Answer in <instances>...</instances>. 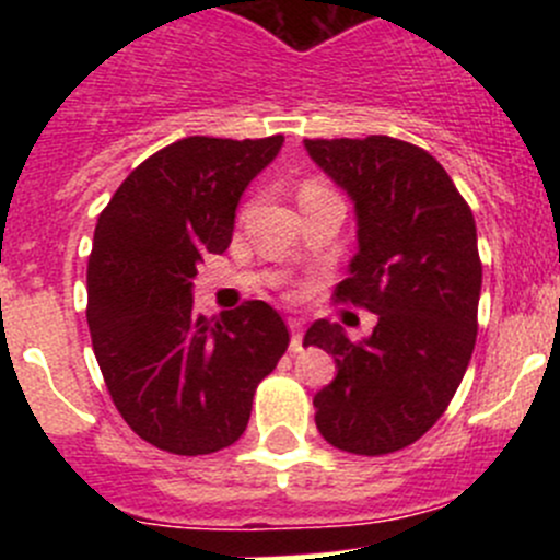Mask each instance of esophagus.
<instances>
[{"mask_svg":"<svg viewBox=\"0 0 560 560\" xmlns=\"http://www.w3.org/2000/svg\"><path fill=\"white\" fill-rule=\"evenodd\" d=\"M290 332H292L290 352L298 354L303 349V322L301 319H290Z\"/></svg>","mask_w":560,"mask_h":560,"instance_id":"1","label":"esophagus"}]
</instances>
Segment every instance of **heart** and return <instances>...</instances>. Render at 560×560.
I'll list each match as a JSON object with an SVG mask.
<instances>
[{
	"label": "heart",
	"mask_w": 560,
	"mask_h": 560,
	"mask_svg": "<svg viewBox=\"0 0 560 560\" xmlns=\"http://www.w3.org/2000/svg\"><path fill=\"white\" fill-rule=\"evenodd\" d=\"M322 189H327V186L319 184V180H306V184L301 186V195H308V191H322Z\"/></svg>",
	"instance_id": "1"
}]
</instances>
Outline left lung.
<instances>
[{
  "label": "left lung",
  "mask_w": 560,
  "mask_h": 560,
  "mask_svg": "<svg viewBox=\"0 0 560 560\" xmlns=\"http://www.w3.org/2000/svg\"><path fill=\"white\" fill-rule=\"evenodd\" d=\"M306 151L358 211V254L336 303L380 316L365 341L327 319L303 347L336 360L314 395L322 439L352 455L415 444L447 411L477 341L482 262L477 224L447 171L420 145L387 135L306 140Z\"/></svg>",
  "instance_id": "obj_1"
}]
</instances>
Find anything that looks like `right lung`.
I'll return each instance as SVG.
<instances>
[{"mask_svg":"<svg viewBox=\"0 0 560 560\" xmlns=\"http://www.w3.org/2000/svg\"><path fill=\"white\" fill-rule=\"evenodd\" d=\"M281 143L284 135L175 140L124 178L94 228V354L124 422L165 453L238 442L257 385L290 347L284 319L262 301L217 325L191 308L197 265L230 246L241 195Z\"/></svg>","mask_w":560,"mask_h":560,"instance_id":"right-lung-1","label":"right lung"}]
</instances>
